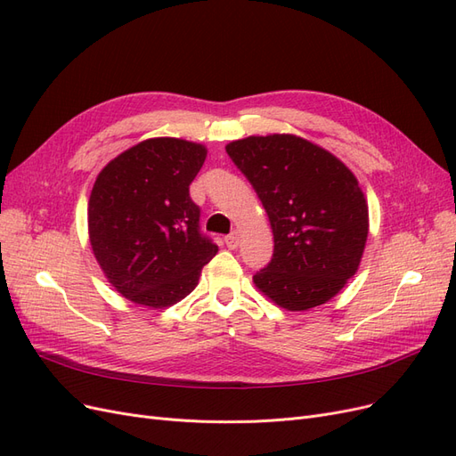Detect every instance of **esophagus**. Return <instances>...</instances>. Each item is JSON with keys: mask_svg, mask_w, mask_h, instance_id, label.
<instances>
[{"mask_svg": "<svg viewBox=\"0 0 456 456\" xmlns=\"http://www.w3.org/2000/svg\"><path fill=\"white\" fill-rule=\"evenodd\" d=\"M224 243H226L228 249H236V247L240 245V232H232L230 236L224 238Z\"/></svg>", "mask_w": 456, "mask_h": 456, "instance_id": "1", "label": "esophagus"}]
</instances>
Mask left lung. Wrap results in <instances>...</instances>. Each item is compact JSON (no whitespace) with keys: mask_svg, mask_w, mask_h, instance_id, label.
I'll return each instance as SVG.
<instances>
[{"mask_svg":"<svg viewBox=\"0 0 456 456\" xmlns=\"http://www.w3.org/2000/svg\"><path fill=\"white\" fill-rule=\"evenodd\" d=\"M266 209L273 256L253 275L275 305L302 312L325 305L360 268L369 207L354 173L297 134L247 136L226 146Z\"/></svg>","mask_w":456,"mask_h":456,"instance_id":"8db88e82","label":"left lung"}]
</instances>
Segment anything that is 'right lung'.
Returning <instances> with one entry per match:
<instances>
[{
  "label": "right lung",
  "instance_id": "right-lung-1",
  "mask_svg": "<svg viewBox=\"0 0 456 456\" xmlns=\"http://www.w3.org/2000/svg\"><path fill=\"white\" fill-rule=\"evenodd\" d=\"M205 158L203 144L158 136L121 151L96 176L89 241L106 280L134 305H176L218 251L200 232V207L190 198Z\"/></svg>",
  "mask_w": 456,
  "mask_h": 456
}]
</instances>
